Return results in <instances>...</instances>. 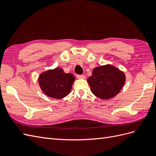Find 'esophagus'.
<instances>
[{"instance_id":"1","label":"esophagus","mask_w":156,"mask_h":156,"mask_svg":"<svg viewBox=\"0 0 156 156\" xmlns=\"http://www.w3.org/2000/svg\"><path fill=\"white\" fill-rule=\"evenodd\" d=\"M77 79H86V76L85 75H77Z\"/></svg>"}]
</instances>
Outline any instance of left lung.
Wrapping results in <instances>:
<instances>
[{"label":"left lung","mask_w":156,"mask_h":156,"mask_svg":"<svg viewBox=\"0 0 156 156\" xmlns=\"http://www.w3.org/2000/svg\"><path fill=\"white\" fill-rule=\"evenodd\" d=\"M87 82L94 95L101 100H109L124 87L126 75L115 66L106 64L94 68Z\"/></svg>","instance_id":"8db88e82"}]
</instances>
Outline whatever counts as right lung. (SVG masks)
Returning a JSON list of instances; mask_svg holds the SVG:
<instances>
[{"instance_id":"right-lung-1","label":"right lung","mask_w":156,"mask_h":156,"mask_svg":"<svg viewBox=\"0 0 156 156\" xmlns=\"http://www.w3.org/2000/svg\"><path fill=\"white\" fill-rule=\"evenodd\" d=\"M75 80L73 74L66 73L63 69L56 68L41 72L37 81L41 91L46 96L60 100L70 93Z\"/></svg>"}]
</instances>
